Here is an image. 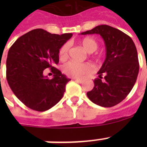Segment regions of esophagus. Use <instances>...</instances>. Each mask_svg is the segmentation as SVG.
<instances>
[{"instance_id":"34e87169","label":"esophagus","mask_w":147,"mask_h":147,"mask_svg":"<svg viewBox=\"0 0 147 147\" xmlns=\"http://www.w3.org/2000/svg\"><path fill=\"white\" fill-rule=\"evenodd\" d=\"M73 79L76 81V82H78V83L83 82V79H82V78H73Z\"/></svg>"}]
</instances>
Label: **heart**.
Returning a JSON list of instances; mask_svg holds the SVG:
<instances>
[{
  "instance_id": "obj_1",
  "label": "heart",
  "mask_w": 147,
  "mask_h": 147,
  "mask_svg": "<svg viewBox=\"0 0 147 147\" xmlns=\"http://www.w3.org/2000/svg\"><path fill=\"white\" fill-rule=\"evenodd\" d=\"M80 44L88 53H93L96 51L98 47V43L92 37H85L80 41ZM69 50V45L65 43L60 47L59 51V56L61 60L67 58ZM93 66L88 62H78L76 61H69L65 64L63 71L67 76L73 78H80L84 75L89 73L92 71Z\"/></svg>"
}]
</instances>
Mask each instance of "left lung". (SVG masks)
<instances>
[{
	"mask_svg": "<svg viewBox=\"0 0 147 147\" xmlns=\"http://www.w3.org/2000/svg\"><path fill=\"white\" fill-rule=\"evenodd\" d=\"M94 33L105 41L106 58L98 72L99 78L94 79V88L87 96L99 106L111 107L121 102L135 85L140 68L137 48L129 36L107 25H99L81 34Z\"/></svg>",
	"mask_w": 147,
	"mask_h": 147,
	"instance_id": "left-lung-1",
	"label": "left lung"
}]
</instances>
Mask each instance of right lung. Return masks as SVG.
Listing matches in <instances>:
<instances>
[{"instance_id":"obj_1","label":"right lung","mask_w":147,"mask_h":147,"mask_svg":"<svg viewBox=\"0 0 147 147\" xmlns=\"http://www.w3.org/2000/svg\"><path fill=\"white\" fill-rule=\"evenodd\" d=\"M71 36V33L58 35L35 29L18 38L8 51V85L29 108L45 111L62 99L65 85L71 79L53 65L59 63L60 47ZM47 67L54 74L52 80L44 76Z\"/></svg>"}]
</instances>
